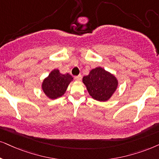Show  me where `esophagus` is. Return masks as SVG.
Here are the masks:
<instances>
[{
	"instance_id": "1",
	"label": "esophagus",
	"mask_w": 159,
	"mask_h": 159,
	"mask_svg": "<svg viewBox=\"0 0 159 159\" xmlns=\"http://www.w3.org/2000/svg\"><path fill=\"white\" fill-rule=\"evenodd\" d=\"M74 79L75 80V81H81V75H76L74 77Z\"/></svg>"
}]
</instances>
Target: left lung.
Masks as SVG:
<instances>
[{
	"label": "left lung",
	"mask_w": 159,
	"mask_h": 159,
	"mask_svg": "<svg viewBox=\"0 0 159 159\" xmlns=\"http://www.w3.org/2000/svg\"><path fill=\"white\" fill-rule=\"evenodd\" d=\"M83 82L90 95L99 101H106L117 87V80L102 67H96L83 78Z\"/></svg>",
	"instance_id": "obj_1"
}]
</instances>
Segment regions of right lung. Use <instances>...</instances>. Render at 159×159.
Listing matches in <instances>:
<instances>
[{
  "mask_svg": "<svg viewBox=\"0 0 159 159\" xmlns=\"http://www.w3.org/2000/svg\"><path fill=\"white\" fill-rule=\"evenodd\" d=\"M70 74H61L59 70H53L43 83V90L51 99L61 97L65 94L69 84L73 81Z\"/></svg>",
  "mask_w": 159,
  "mask_h": 159,
  "instance_id": "1",
  "label": "right lung"
}]
</instances>
